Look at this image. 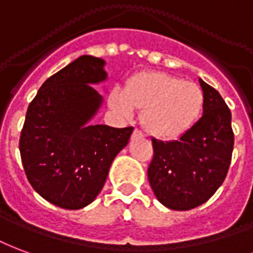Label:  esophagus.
Masks as SVG:
<instances>
[{
	"label": "esophagus",
	"mask_w": 253,
	"mask_h": 253,
	"mask_svg": "<svg viewBox=\"0 0 253 253\" xmlns=\"http://www.w3.org/2000/svg\"><path fill=\"white\" fill-rule=\"evenodd\" d=\"M132 137H133V139H141V137H143V133H141V130H139V129H134L133 134H132Z\"/></svg>",
	"instance_id": "esophagus-1"
}]
</instances>
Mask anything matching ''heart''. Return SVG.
Masks as SVG:
<instances>
[{"mask_svg": "<svg viewBox=\"0 0 253 253\" xmlns=\"http://www.w3.org/2000/svg\"><path fill=\"white\" fill-rule=\"evenodd\" d=\"M109 105L124 119L134 108L144 109L141 124L147 133L158 139L179 137L200 120L205 105L202 88L194 82L160 71H149L129 79L126 88L114 87Z\"/></svg>", "mask_w": 253, "mask_h": 253, "instance_id": "b5f03b06", "label": "heart"}]
</instances>
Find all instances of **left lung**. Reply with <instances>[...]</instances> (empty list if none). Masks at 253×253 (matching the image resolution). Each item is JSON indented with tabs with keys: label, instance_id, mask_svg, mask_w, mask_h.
Segmentation results:
<instances>
[{
	"label": "left lung",
	"instance_id": "8db88e82",
	"mask_svg": "<svg viewBox=\"0 0 253 253\" xmlns=\"http://www.w3.org/2000/svg\"><path fill=\"white\" fill-rule=\"evenodd\" d=\"M205 94L204 114L178 140L152 139L154 158L149 185L160 204L190 210L205 204L228 174L235 136L232 114L220 93L200 79Z\"/></svg>",
	"mask_w": 253,
	"mask_h": 253
}]
</instances>
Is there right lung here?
<instances>
[{"label":"right lung","instance_id":"obj_1","mask_svg":"<svg viewBox=\"0 0 253 253\" xmlns=\"http://www.w3.org/2000/svg\"><path fill=\"white\" fill-rule=\"evenodd\" d=\"M105 60L82 55L49 77L29 104L20 136L24 171L51 204L82 209L99 194L133 126L90 125L104 102L91 86L108 78Z\"/></svg>","mask_w":253,"mask_h":253}]
</instances>
